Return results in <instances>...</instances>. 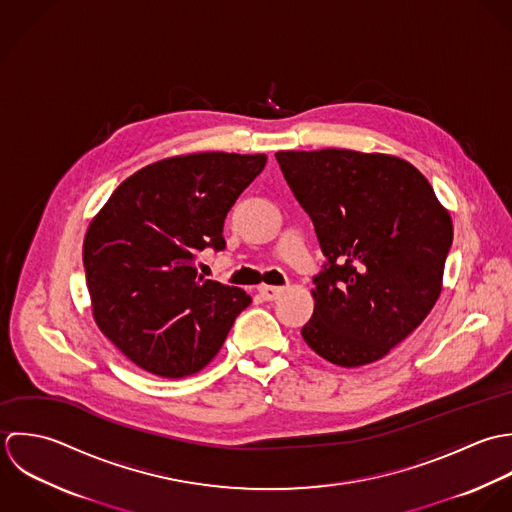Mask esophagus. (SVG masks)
Listing matches in <instances>:
<instances>
[{
  "label": "esophagus",
  "instance_id": "obj_1",
  "mask_svg": "<svg viewBox=\"0 0 512 512\" xmlns=\"http://www.w3.org/2000/svg\"><path fill=\"white\" fill-rule=\"evenodd\" d=\"M285 293L283 287H271V285H261L259 295L263 301H277Z\"/></svg>",
  "mask_w": 512,
  "mask_h": 512
}]
</instances>
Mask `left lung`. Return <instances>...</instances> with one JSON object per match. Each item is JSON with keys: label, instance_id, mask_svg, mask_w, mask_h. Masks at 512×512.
Masks as SVG:
<instances>
[{"label": "left lung", "instance_id": "left-lung-1", "mask_svg": "<svg viewBox=\"0 0 512 512\" xmlns=\"http://www.w3.org/2000/svg\"><path fill=\"white\" fill-rule=\"evenodd\" d=\"M326 257L301 334L324 360L358 368L411 334L441 293L449 211L409 162L354 150L277 152Z\"/></svg>", "mask_w": 512, "mask_h": 512}]
</instances>
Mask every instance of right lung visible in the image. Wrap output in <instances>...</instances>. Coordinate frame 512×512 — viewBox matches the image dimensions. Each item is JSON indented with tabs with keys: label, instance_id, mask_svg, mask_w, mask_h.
Masks as SVG:
<instances>
[{
	"label": "right lung",
	"instance_id": "obj_1",
	"mask_svg": "<svg viewBox=\"0 0 512 512\" xmlns=\"http://www.w3.org/2000/svg\"><path fill=\"white\" fill-rule=\"evenodd\" d=\"M265 164V154L166 158L126 178L91 221L83 263L93 316L136 366L162 378L200 372L251 305L243 289L204 279L196 257L225 249L227 211Z\"/></svg>",
	"mask_w": 512,
	"mask_h": 512
}]
</instances>
